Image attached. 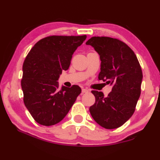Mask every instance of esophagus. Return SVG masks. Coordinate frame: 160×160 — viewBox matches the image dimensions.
Here are the masks:
<instances>
[{
	"label": "esophagus",
	"mask_w": 160,
	"mask_h": 160,
	"mask_svg": "<svg viewBox=\"0 0 160 160\" xmlns=\"http://www.w3.org/2000/svg\"><path fill=\"white\" fill-rule=\"evenodd\" d=\"M88 92H89V89H88V88H82V92H83V93H87Z\"/></svg>",
	"instance_id": "esophagus-1"
}]
</instances>
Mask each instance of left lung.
<instances>
[{"instance_id": "obj_1", "label": "left lung", "mask_w": 160, "mask_h": 160, "mask_svg": "<svg viewBox=\"0 0 160 160\" xmlns=\"http://www.w3.org/2000/svg\"><path fill=\"white\" fill-rule=\"evenodd\" d=\"M98 52L101 59L100 80L112 85L106 97L103 92L92 91L95 103L89 111L94 120L106 129L122 126L135 111L141 94L142 72L132 50L117 38L94 36L86 42Z\"/></svg>"}]
</instances>
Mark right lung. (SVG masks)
<instances>
[{
    "label": "right lung",
    "mask_w": 160,
    "mask_h": 160,
    "mask_svg": "<svg viewBox=\"0 0 160 160\" xmlns=\"http://www.w3.org/2000/svg\"><path fill=\"white\" fill-rule=\"evenodd\" d=\"M86 38V35L48 36L36 43L27 56L21 82L24 103L38 124L51 126L61 122L81 93L77 85L59 89L57 80Z\"/></svg>",
    "instance_id": "1"
}]
</instances>
